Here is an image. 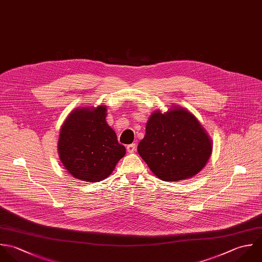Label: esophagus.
<instances>
[{"label":"esophagus","instance_id":"esophagus-1","mask_svg":"<svg viewBox=\"0 0 262 262\" xmlns=\"http://www.w3.org/2000/svg\"><path fill=\"white\" fill-rule=\"evenodd\" d=\"M126 150H127V152L128 153H135L136 152V144H130V145H128L127 147H126Z\"/></svg>","mask_w":262,"mask_h":262}]
</instances>
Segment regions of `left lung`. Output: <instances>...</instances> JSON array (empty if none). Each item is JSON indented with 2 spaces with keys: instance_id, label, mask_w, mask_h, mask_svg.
<instances>
[{
  "instance_id": "left-lung-1",
  "label": "left lung",
  "mask_w": 262,
  "mask_h": 262,
  "mask_svg": "<svg viewBox=\"0 0 262 262\" xmlns=\"http://www.w3.org/2000/svg\"><path fill=\"white\" fill-rule=\"evenodd\" d=\"M138 152L159 179L180 181L204 169L212 142L194 114L173 104L166 112L158 109L150 115Z\"/></svg>"
}]
</instances>
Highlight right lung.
Wrapping results in <instances>:
<instances>
[{"label":"right lung","instance_id":"right-lung-1","mask_svg":"<svg viewBox=\"0 0 262 262\" xmlns=\"http://www.w3.org/2000/svg\"><path fill=\"white\" fill-rule=\"evenodd\" d=\"M107 108L82 106L64 119L57 152L64 169L76 179L99 182L107 178L126 153L106 121Z\"/></svg>","mask_w":262,"mask_h":262}]
</instances>
